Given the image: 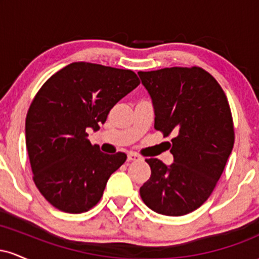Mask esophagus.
Wrapping results in <instances>:
<instances>
[{"instance_id":"esophagus-1","label":"esophagus","mask_w":259,"mask_h":259,"mask_svg":"<svg viewBox=\"0 0 259 259\" xmlns=\"http://www.w3.org/2000/svg\"><path fill=\"white\" fill-rule=\"evenodd\" d=\"M127 160H129V162H135V160H140V157L136 153L130 152L127 154Z\"/></svg>"}]
</instances>
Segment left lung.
<instances>
[{
  "label": "left lung",
  "instance_id": "left-lung-1",
  "mask_svg": "<svg viewBox=\"0 0 259 259\" xmlns=\"http://www.w3.org/2000/svg\"><path fill=\"white\" fill-rule=\"evenodd\" d=\"M152 99L154 129L174 134V163L146 159L151 177L140 187L148 208L170 217L201 207L213 192L233 151L235 134L224 91L200 67L139 72Z\"/></svg>",
  "mask_w": 259,
  "mask_h": 259
}]
</instances>
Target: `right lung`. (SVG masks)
<instances>
[{"instance_id": "1", "label": "right lung", "mask_w": 259, "mask_h": 259, "mask_svg": "<svg viewBox=\"0 0 259 259\" xmlns=\"http://www.w3.org/2000/svg\"><path fill=\"white\" fill-rule=\"evenodd\" d=\"M140 84L133 70L74 62L47 80L32 100L25 142L34 183L53 207L82 213L96 206L126 154H107L88 139L118 101Z\"/></svg>"}]
</instances>
